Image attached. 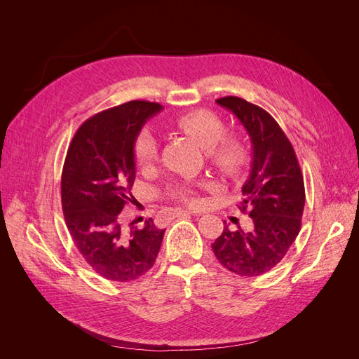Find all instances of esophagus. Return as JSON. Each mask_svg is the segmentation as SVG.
<instances>
[{"mask_svg":"<svg viewBox=\"0 0 359 359\" xmlns=\"http://www.w3.org/2000/svg\"><path fill=\"white\" fill-rule=\"evenodd\" d=\"M189 214H193V211L190 210H177V215H189Z\"/></svg>","mask_w":359,"mask_h":359,"instance_id":"obj_1","label":"esophagus"}]
</instances>
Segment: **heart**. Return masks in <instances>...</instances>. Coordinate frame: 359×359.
<instances>
[{"label": "heart", "mask_w": 359, "mask_h": 359, "mask_svg": "<svg viewBox=\"0 0 359 359\" xmlns=\"http://www.w3.org/2000/svg\"><path fill=\"white\" fill-rule=\"evenodd\" d=\"M173 124L205 148L206 157L211 165L224 175H238L244 168L247 161V149L244 144L236 136L226 135V126L217 114L206 109L190 111L177 116ZM133 154L139 168L147 169L153 166L160 156L157 136L149 130H142L135 140ZM170 196L187 203L198 201L193 184H181V186L173 187L170 190Z\"/></svg>", "instance_id": "obj_1"}]
</instances>
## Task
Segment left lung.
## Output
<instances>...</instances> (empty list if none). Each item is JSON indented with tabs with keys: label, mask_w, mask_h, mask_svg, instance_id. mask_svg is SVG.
<instances>
[{
	"label": "left lung",
	"mask_w": 359,
	"mask_h": 359,
	"mask_svg": "<svg viewBox=\"0 0 359 359\" xmlns=\"http://www.w3.org/2000/svg\"><path fill=\"white\" fill-rule=\"evenodd\" d=\"M215 102L240 119L252 140V170L240 210L248 211L253 223L231 229L224 222L223 233L211 247L231 273L262 276L286 256L301 231L306 203L301 168L287 136L262 107L233 95Z\"/></svg>",
	"instance_id": "left-lung-1"
}]
</instances>
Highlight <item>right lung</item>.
Returning a JSON list of instances; mask_svg holds the SVG:
<instances>
[{"instance_id":"1","label":"right lung","mask_w":359,"mask_h":359,"mask_svg":"<svg viewBox=\"0 0 359 359\" xmlns=\"http://www.w3.org/2000/svg\"><path fill=\"white\" fill-rule=\"evenodd\" d=\"M158 103L133 100L91 116L69 147L61 177V202L67 229L81 256L111 281H133L153 268L165 229L153 219L142 226L123 222L133 201V145Z\"/></svg>"}]
</instances>
